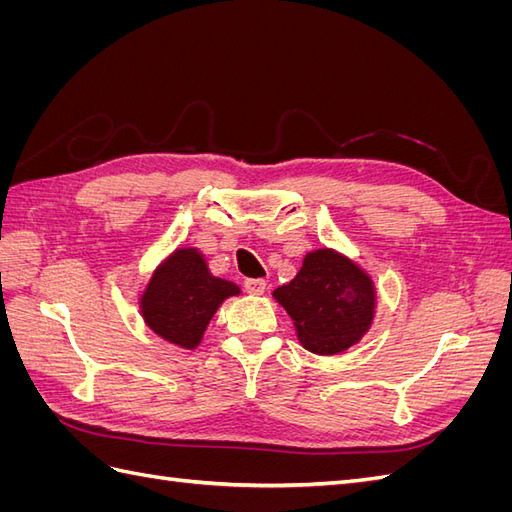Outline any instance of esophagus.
<instances>
[{
    "instance_id": "1",
    "label": "esophagus",
    "mask_w": 512,
    "mask_h": 512,
    "mask_svg": "<svg viewBox=\"0 0 512 512\" xmlns=\"http://www.w3.org/2000/svg\"><path fill=\"white\" fill-rule=\"evenodd\" d=\"M243 288L247 294H262L267 290V282L265 280H245Z\"/></svg>"
}]
</instances>
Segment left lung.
Returning <instances> with one entry per match:
<instances>
[{"instance_id": "1", "label": "left lung", "mask_w": 512, "mask_h": 512, "mask_svg": "<svg viewBox=\"0 0 512 512\" xmlns=\"http://www.w3.org/2000/svg\"><path fill=\"white\" fill-rule=\"evenodd\" d=\"M273 297L294 320L301 344L316 354H337L359 342L376 307L369 277L331 250L307 254L297 277Z\"/></svg>"}]
</instances>
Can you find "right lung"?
<instances>
[{
    "instance_id": "1",
    "label": "right lung",
    "mask_w": 512,
    "mask_h": 512,
    "mask_svg": "<svg viewBox=\"0 0 512 512\" xmlns=\"http://www.w3.org/2000/svg\"><path fill=\"white\" fill-rule=\"evenodd\" d=\"M239 288L213 277L196 250H177L151 277L141 312L147 327L181 348L200 344L211 316Z\"/></svg>"
}]
</instances>
